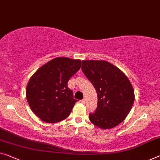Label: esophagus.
Listing matches in <instances>:
<instances>
[{"label": "esophagus", "mask_w": 160, "mask_h": 160, "mask_svg": "<svg viewBox=\"0 0 160 160\" xmlns=\"http://www.w3.org/2000/svg\"><path fill=\"white\" fill-rule=\"evenodd\" d=\"M81 102L83 103V104H85V103H86V99H85V98H84V99H83L81 100Z\"/></svg>", "instance_id": "34e87169"}]
</instances>
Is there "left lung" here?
Masks as SVG:
<instances>
[{
	"label": "left lung",
	"mask_w": 160,
	"mask_h": 160,
	"mask_svg": "<svg viewBox=\"0 0 160 160\" xmlns=\"http://www.w3.org/2000/svg\"><path fill=\"white\" fill-rule=\"evenodd\" d=\"M82 69L98 97L97 109L88 116L91 122L103 129L119 125L129 114L134 102V88L129 78L106 61H82Z\"/></svg>",
	"instance_id": "left-lung-1"
}]
</instances>
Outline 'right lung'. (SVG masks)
Here are the masks:
<instances>
[{
  "label": "right lung",
  "instance_id": "add662e5",
  "mask_svg": "<svg viewBox=\"0 0 160 160\" xmlns=\"http://www.w3.org/2000/svg\"><path fill=\"white\" fill-rule=\"evenodd\" d=\"M82 61L58 57L39 68L28 81L26 96L36 116L47 123L68 117L77 99L68 87L69 78L81 68Z\"/></svg>",
  "mask_w": 160,
  "mask_h": 160
}]
</instances>
